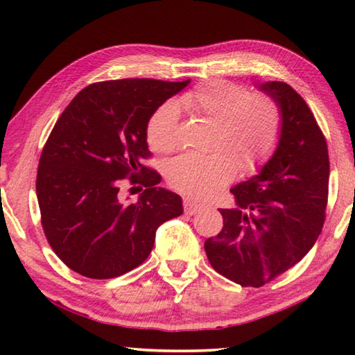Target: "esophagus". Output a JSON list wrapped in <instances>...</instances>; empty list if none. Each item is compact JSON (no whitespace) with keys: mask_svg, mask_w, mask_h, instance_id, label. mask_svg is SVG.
Returning <instances> with one entry per match:
<instances>
[{"mask_svg":"<svg viewBox=\"0 0 355 355\" xmlns=\"http://www.w3.org/2000/svg\"><path fill=\"white\" fill-rule=\"evenodd\" d=\"M183 208H184L186 214H196V213H199L200 209L205 208V205H203V203H199V202L189 199V197H186V199L183 200Z\"/></svg>","mask_w":355,"mask_h":355,"instance_id":"1","label":"esophagus"}]
</instances>
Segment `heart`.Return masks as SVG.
<instances>
[{
	"mask_svg": "<svg viewBox=\"0 0 355 355\" xmlns=\"http://www.w3.org/2000/svg\"><path fill=\"white\" fill-rule=\"evenodd\" d=\"M177 106L216 123L211 153H184L171 161L167 180L173 188L208 197L235 177L238 164L254 169L274 152L282 128L279 105L268 95H250L238 84L213 80L183 94ZM164 103L147 123V142L155 152L169 153L178 146V110Z\"/></svg>",
	"mask_w": 355,
	"mask_h": 355,
	"instance_id": "1",
	"label": "heart"
}]
</instances>
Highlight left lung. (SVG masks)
I'll list each match as a JSON object with an SVG mask.
<instances>
[{"label":"left lung","mask_w":355,"mask_h":355,"mask_svg":"<svg viewBox=\"0 0 355 355\" xmlns=\"http://www.w3.org/2000/svg\"><path fill=\"white\" fill-rule=\"evenodd\" d=\"M279 105L274 155L257 175L233 186L235 208L219 209L224 227L205 241L209 264L241 286H263L313 248L326 219L329 153L322 131L290 84L257 86Z\"/></svg>","instance_id":"obj_1"}]
</instances>
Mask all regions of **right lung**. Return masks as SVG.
<instances>
[{
  "label": "right lung",
  "mask_w": 355,
  "mask_h": 355,
  "mask_svg": "<svg viewBox=\"0 0 355 355\" xmlns=\"http://www.w3.org/2000/svg\"><path fill=\"white\" fill-rule=\"evenodd\" d=\"M189 80L147 78L84 87L65 107L42 150L37 200L51 249L89 279H112L147 260L163 222L183 213L182 197L159 188L150 156L152 114ZM146 186L135 204L118 199L120 179ZM142 189V188H141Z\"/></svg>",
  "instance_id": "1"
}]
</instances>
